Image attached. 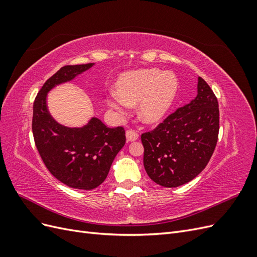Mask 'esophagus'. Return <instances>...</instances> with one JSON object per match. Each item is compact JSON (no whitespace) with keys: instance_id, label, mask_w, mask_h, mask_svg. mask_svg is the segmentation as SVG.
I'll list each match as a JSON object with an SVG mask.
<instances>
[{"instance_id":"obj_1","label":"esophagus","mask_w":257,"mask_h":257,"mask_svg":"<svg viewBox=\"0 0 257 257\" xmlns=\"http://www.w3.org/2000/svg\"><path fill=\"white\" fill-rule=\"evenodd\" d=\"M138 136H139L138 133L133 128H128L126 131V139H127L128 142H135V141H137Z\"/></svg>"}]
</instances>
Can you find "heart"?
<instances>
[{
	"mask_svg": "<svg viewBox=\"0 0 257 257\" xmlns=\"http://www.w3.org/2000/svg\"><path fill=\"white\" fill-rule=\"evenodd\" d=\"M178 88L176 76L159 69H139L122 75L116 82V93H110L107 102L121 114L128 105L139 102L138 114L146 123H155L168 110Z\"/></svg>",
	"mask_w": 257,
	"mask_h": 257,
	"instance_id": "b5f03b06",
	"label": "heart"
}]
</instances>
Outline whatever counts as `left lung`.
Segmentation results:
<instances>
[{"instance_id": "obj_1", "label": "left lung", "mask_w": 257, "mask_h": 257, "mask_svg": "<svg viewBox=\"0 0 257 257\" xmlns=\"http://www.w3.org/2000/svg\"><path fill=\"white\" fill-rule=\"evenodd\" d=\"M197 96L142 134L144 165L152 180L165 188L188 183L211 159L220 130L217 98L198 77Z\"/></svg>"}]
</instances>
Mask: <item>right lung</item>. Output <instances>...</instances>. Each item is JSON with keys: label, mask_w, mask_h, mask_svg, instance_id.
I'll use <instances>...</instances> for the list:
<instances>
[{"label": "right lung", "mask_w": 257, "mask_h": 257, "mask_svg": "<svg viewBox=\"0 0 257 257\" xmlns=\"http://www.w3.org/2000/svg\"><path fill=\"white\" fill-rule=\"evenodd\" d=\"M92 65L61 67L44 83L33 105L34 142L45 166L59 181L79 190H93L105 181L115 155L125 145V130L108 127L97 118L80 128L62 126L49 114L46 96L54 85L72 80Z\"/></svg>", "instance_id": "obj_1"}]
</instances>
